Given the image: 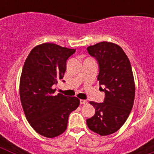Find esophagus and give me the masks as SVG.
Instances as JSON below:
<instances>
[{
    "mask_svg": "<svg viewBox=\"0 0 154 154\" xmlns=\"http://www.w3.org/2000/svg\"><path fill=\"white\" fill-rule=\"evenodd\" d=\"M87 103H88V102H87L86 100H84V99H80V103H81V104H87Z\"/></svg>",
    "mask_w": 154,
    "mask_h": 154,
    "instance_id": "obj_1",
    "label": "esophagus"
}]
</instances>
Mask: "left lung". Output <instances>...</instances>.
Here are the masks:
<instances>
[{
	"label": "left lung",
	"instance_id": "1",
	"mask_svg": "<svg viewBox=\"0 0 154 154\" xmlns=\"http://www.w3.org/2000/svg\"><path fill=\"white\" fill-rule=\"evenodd\" d=\"M87 50L99 62L97 79L106 94L104 103L89 102L96 112L86 120L87 126L100 136L110 135L124 124L133 108L135 82L131 64L123 48L112 42H99Z\"/></svg>",
	"mask_w": 154,
	"mask_h": 154
}]
</instances>
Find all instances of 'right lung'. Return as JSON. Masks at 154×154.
Returning a JSON list of instances; mask_svg holds the SVG:
<instances>
[{
  "label": "right lung",
  "mask_w": 154,
  "mask_h": 154,
  "mask_svg": "<svg viewBox=\"0 0 154 154\" xmlns=\"http://www.w3.org/2000/svg\"><path fill=\"white\" fill-rule=\"evenodd\" d=\"M75 49L53 43L35 46L24 62L19 92L27 120L34 130L47 138L61 135L67 129L71 112L79 106L75 96L55 95L54 84L63 79L66 61Z\"/></svg>",
  "instance_id": "add662e5"
}]
</instances>
